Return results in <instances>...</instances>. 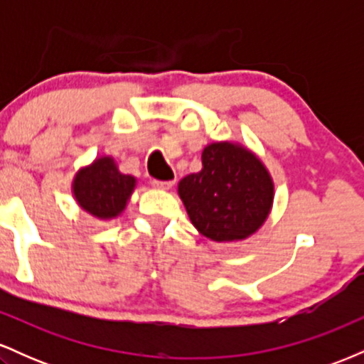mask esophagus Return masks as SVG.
I'll use <instances>...</instances> for the list:
<instances>
[{
  "mask_svg": "<svg viewBox=\"0 0 364 364\" xmlns=\"http://www.w3.org/2000/svg\"><path fill=\"white\" fill-rule=\"evenodd\" d=\"M152 185L154 188H157V190H171V188L174 186V181H157V179H154Z\"/></svg>",
  "mask_w": 364,
  "mask_h": 364,
  "instance_id": "esophagus-1",
  "label": "esophagus"
}]
</instances>
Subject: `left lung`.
<instances>
[{
    "label": "left lung",
    "mask_w": 364,
    "mask_h": 364,
    "mask_svg": "<svg viewBox=\"0 0 364 364\" xmlns=\"http://www.w3.org/2000/svg\"><path fill=\"white\" fill-rule=\"evenodd\" d=\"M178 195L200 235L228 243L262 228L272 210L274 181L245 145L214 141L203 149L202 171L179 181Z\"/></svg>",
    "instance_id": "1"
}]
</instances>
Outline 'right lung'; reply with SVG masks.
I'll return each instance as SVG.
<instances>
[{
    "mask_svg": "<svg viewBox=\"0 0 364 364\" xmlns=\"http://www.w3.org/2000/svg\"><path fill=\"white\" fill-rule=\"evenodd\" d=\"M136 186V178L123 174L111 156L97 157L78 169L72 183L75 202L95 219L111 220L123 214Z\"/></svg>",
    "mask_w": 364,
    "mask_h": 364,
    "instance_id": "obj_1",
    "label": "right lung"
}]
</instances>
